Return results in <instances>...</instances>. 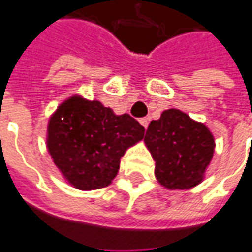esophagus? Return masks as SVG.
I'll return each instance as SVG.
<instances>
[{
  "label": "esophagus",
  "instance_id": "1",
  "mask_svg": "<svg viewBox=\"0 0 252 252\" xmlns=\"http://www.w3.org/2000/svg\"><path fill=\"white\" fill-rule=\"evenodd\" d=\"M139 122H140V125H142L145 129H147V125H149V119H147V118H143V119H140Z\"/></svg>",
  "mask_w": 252,
  "mask_h": 252
}]
</instances>
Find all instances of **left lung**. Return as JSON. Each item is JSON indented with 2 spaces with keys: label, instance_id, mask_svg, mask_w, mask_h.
I'll list each match as a JSON object with an SVG mask.
<instances>
[{
  "label": "left lung",
  "instance_id": "obj_1",
  "mask_svg": "<svg viewBox=\"0 0 252 252\" xmlns=\"http://www.w3.org/2000/svg\"><path fill=\"white\" fill-rule=\"evenodd\" d=\"M145 143L155 160V176L167 190L198 186L216 149L207 126L179 109L164 110L160 119L150 122Z\"/></svg>",
  "mask_w": 252,
  "mask_h": 252
}]
</instances>
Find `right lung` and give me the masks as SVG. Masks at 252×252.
Instances as JSON below:
<instances>
[{
    "mask_svg": "<svg viewBox=\"0 0 252 252\" xmlns=\"http://www.w3.org/2000/svg\"><path fill=\"white\" fill-rule=\"evenodd\" d=\"M143 136L145 127L127 113L116 115L99 100L73 94L51 115L46 147L62 177L89 191L113 182L120 158Z\"/></svg>",
    "mask_w": 252,
    "mask_h": 252,
    "instance_id": "add662e5",
    "label": "right lung"
}]
</instances>
